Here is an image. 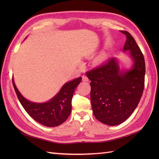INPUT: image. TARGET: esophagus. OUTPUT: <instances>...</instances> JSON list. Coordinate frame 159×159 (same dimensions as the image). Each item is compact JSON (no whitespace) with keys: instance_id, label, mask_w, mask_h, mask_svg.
I'll use <instances>...</instances> for the list:
<instances>
[{"instance_id":"obj_1","label":"esophagus","mask_w":159,"mask_h":159,"mask_svg":"<svg viewBox=\"0 0 159 159\" xmlns=\"http://www.w3.org/2000/svg\"><path fill=\"white\" fill-rule=\"evenodd\" d=\"M89 80L88 78L86 75H83L82 76V81H88Z\"/></svg>"}]
</instances>
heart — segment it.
<instances>
[{"mask_svg":"<svg viewBox=\"0 0 159 159\" xmlns=\"http://www.w3.org/2000/svg\"><path fill=\"white\" fill-rule=\"evenodd\" d=\"M103 57H104V56H101V57H99V60H103Z\"/></svg>","mask_w":159,"mask_h":159,"instance_id":"heart-1","label":"heart"}]
</instances>
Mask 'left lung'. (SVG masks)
<instances>
[{
  "mask_svg": "<svg viewBox=\"0 0 159 159\" xmlns=\"http://www.w3.org/2000/svg\"><path fill=\"white\" fill-rule=\"evenodd\" d=\"M127 39L123 51L129 50L134 64L126 71L120 70L113 57L98 68L86 72L91 81V104L98 121L108 125L127 120L138 105L145 87V62L142 52L131 34L121 31Z\"/></svg>",
  "mask_w": 159,
  "mask_h": 159,
  "instance_id": "obj_1",
  "label": "left lung"
}]
</instances>
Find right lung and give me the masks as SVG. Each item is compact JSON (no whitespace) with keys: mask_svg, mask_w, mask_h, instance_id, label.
I'll return each instance as SVG.
<instances>
[{"mask_svg":"<svg viewBox=\"0 0 159 159\" xmlns=\"http://www.w3.org/2000/svg\"><path fill=\"white\" fill-rule=\"evenodd\" d=\"M81 78L65 84L60 91L49 102L33 103L26 99L19 92L12 79V84L18 100L30 116L43 125L54 127L63 123L68 118L71 111V99L75 88Z\"/></svg>","mask_w":159,"mask_h":159,"instance_id":"1","label":"right lung"}]
</instances>
